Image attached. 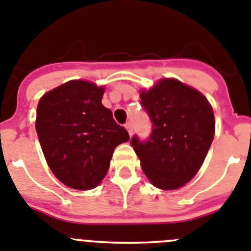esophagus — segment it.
<instances>
[{
	"label": "esophagus",
	"mask_w": 251,
	"mask_h": 251,
	"mask_svg": "<svg viewBox=\"0 0 251 251\" xmlns=\"http://www.w3.org/2000/svg\"><path fill=\"white\" fill-rule=\"evenodd\" d=\"M125 127H126V130H127V132H128V135H132V124L131 123H126V125H125Z\"/></svg>",
	"instance_id": "34e87169"
}]
</instances>
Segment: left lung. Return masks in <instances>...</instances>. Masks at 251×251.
<instances>
[{
	"mask_svg": "<svg viewBox=\"0 0 251 251\" xmlns=\"http://www.w3.org/2000/svg\"><path fill=\"white\" fill-rule=\"evenodd\" d=\"M140 99L152 124L148 139L134 135L130 141L142 170L156 187H181L198 173L213 142V109L195 89L168 78Z\"/></svg>",
	"mask_w": 251,
	"mask_h": 251,
	"instance_id": "left-lung-1",
	"label": "left lung"
}]
</instances>
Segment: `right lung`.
Here are the masks:
<instances>
[{"mask_svg": "<svg viewBox=\"0 0 251 251\" xmlns=\"http://www.w3.org/2000/svg\"><path fill=\"white\" fill-rule=\"evenodd\" d=\"M102 95V87L75 80L45 94L38 102L36 131L45 159L56 177L72 189L98 186L115 148L130 139L101 103Z\"/></svg>", "mask_w": 251, "mask_h": 251, "instance_id": "1", "label": "right lung"}]
</instances>
